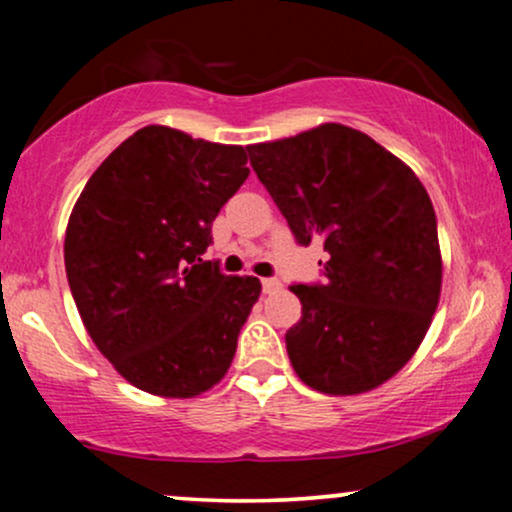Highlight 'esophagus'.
<instances>
[{"instance_id":"1","label":"esophagus","mask_w":512,"mask_h":512,"mask_svg":"<svg viewBox=\"0 0 512 512\" xmlns=\"http://www.w3.org/2000/svg\"><path fill=\"white\" fill-rule=\"evenodd\" d=\"M262 289L264 293H274L281 289V281L279 279H262Z\"/></svg>"}]
</instances>
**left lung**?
Segmentation results:
<instances>
[{
	"label": "left lung",
	"mask_w": 512,
	"mask_h": 512,
	"mask_svg": "<svg viewBox=\"0 0 512 512\" xmlns=\"http://www.w3.org/2000/svg\"><path fill=\"white\" fill-rule=\"evenodd\" d=\"M257 178L293 236L327 252L325 284L289 286L301 320L291 366L325 395H361L399 373L440 301L436 211L407 163L339 122L248 146Z\"/></svg>",
	"instance_id": "obj_1"
}]
</instances>
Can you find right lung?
Masks as SVG:
<instances>
[{"mask_svg":"<svg viewBox=\"0 0 512 512\" xmlns=\"http://www.w3.org/2000/svg\"><path fill=\"white\" fill-rule=\"evenodd\" d=\"M243 146L149 125L86 182L64 238L88 337L127 383L190 399L221 383L260 298L255 276L202 255L211 223L250 175Z\"/></svg>","mask_w":512,"mask_h":512,"instance_id":"1","label":"right lung"}]
</instances>
